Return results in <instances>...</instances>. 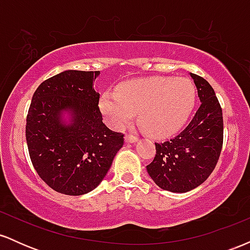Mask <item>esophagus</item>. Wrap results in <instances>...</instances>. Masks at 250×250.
I'll list each match as a JSON object with an SVG mask.
<instances>
[{"label":"esophagus","mask_w":250,"mask_h":250,"mask_svg":"<svg viewBox=\"0 0 250 250\" xmlns=\"http://www.w3.org/2000/svg\"><path fill=\"white\" fill-rule=\"evenodd\" d=\"M137 137L134 136V135H125V141L127 143H135L137 141Z\"/></svg>","instance_id":"esophagus-1"}]
</instances>
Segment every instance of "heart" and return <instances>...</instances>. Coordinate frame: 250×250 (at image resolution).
I'll list each match as a JSON object with an SVG mask.
<instances>
[{"label": "heart", "mask_w": 250, "mask_h": 250, "mask_svg": "<svg viewBox=\"0 0 250 250\" xmlns=\"http://www.w3.org/2000/svg\"><path fill=\"white\" fill-rule=\"evenodd\" d=\"M196 91L186 77H147L123 83L117 94L105 91L100 99L105 122L122 129L139 113V122L149 135L167 137L179 131L190 115Z\"/></svg>", "instance_id": "1"}]
</instances>
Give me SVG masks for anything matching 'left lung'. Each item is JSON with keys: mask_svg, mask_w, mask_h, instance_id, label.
<instances>
[{"mask_svg": "<svg viewBox=\"0 0 250 250\" xmlns=\"http://www.w3.org/2000/svg\"><path fill=\"white\" fill-rule=\"evenodd\" d=\"M200 107L183 131L163 143H155L156 155L147 166L151 180L163 190L186 193L199 187L214 170L223 143L222 109L213 87L190 73Z\"/></svg>", "mask_w": 250, "mask_h": 250, "instance_id": "8db88e82", "label": "left lung"}]
</instances>
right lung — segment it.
Here are the masks:
<instances>
[{
	"label": "right lung",
	"instance_id": "obj_1",
	"mask_svg": "<svg viewBox=\"0 0 250 250\" xmlns=\"http://www.w3.org/2000/svg\"><path fill=\"white\" fill-rule=\"evenodd\" d=\"M100 71L64 70L34 93L25 139L39 176L61 194L79 196L95 189L123 146V134L102 122Z\"/></svg>",
	"mask_w": 250,
	"mask_h": 250
}]
</instances>
